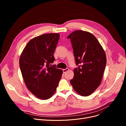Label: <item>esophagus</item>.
I'll return each instance as SVG.
<instances>
[{
    "label": "esophagus",
    "mask_w": 126,
    "mask_h": 126,
    "mask_svg": "<svg viewBox=\"0 0 126 126\" xmlns=\"http://www.w3.org/2000/svg\"><path fill=\"white\" fill-rule=\"evenodd\" d=\"M69 70V69L68 68H66V69H63V73H66L67 71H68Z\"/></svg>",
    "instance_id": "1"
}]
</instances>
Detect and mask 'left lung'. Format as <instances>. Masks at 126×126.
<instances>
[{
	"instance_id": "obj_1",
	"label": "left lung",
	"mask_w": 126,
	"mask_h": 126,
	"mask_svg": "<svg viewBox=\"0 0 126 126\" xmlns=\"http://www.w3.org/2000/svg\"><path fill=\"white\" fill-rule=\"evenodd\" d=\"M74 50L76 65L70 82L78 94L87 96L101 83L106 65V56L102 45L91 33L76 31L68 36Z\"/></svg>"
}]
</instances>
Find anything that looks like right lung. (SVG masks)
I'll list each match as a JSON object with an SVG mask.
<instances>
[{"label": "right lung", "instance_id": "right-lung-1", "mask_svg": "<svg viewBox=\"0 0 126 126\" xmlns=\"http://www.w3.org/2000/svg\"><path fill=\"white\" fill-rule=\"evenodd\" d=\"M60 34H43L31 39L23 50L19 66L26 87L37 97L47 100L54 94L63 71L51 65Z\"/></svg>", "mask_w": 126, "mask_h": 126}]
</instances>
